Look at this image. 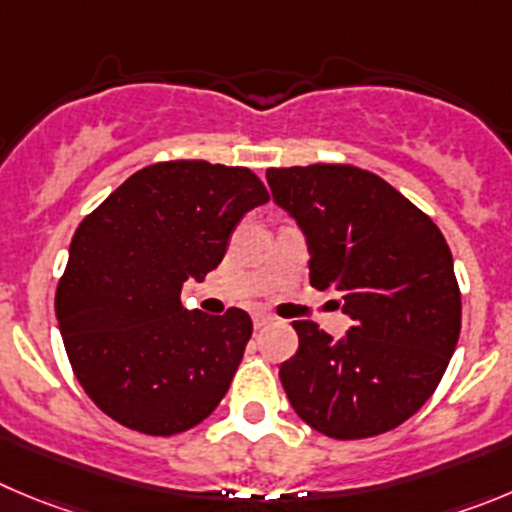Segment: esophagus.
Instances as JSON below:
<instances>
[{
  "label": "esophagus",
  "mask_w": 512,
  "mask_h": 512,
  "mask_svg": "<svg viewBox=\"0 0 512 512\" xmlns=\"http://www.w3.org/2000/svg\"><path fill=\"white\" fill-rule=\"evenodd\" d=\"M272 321H275V315L265 313V310H255V313H252V323H255V328L270 326Z\"/></svg>",
  "instance_id": "esophagus-1"
}]
</instances>
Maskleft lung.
Segmentation results:
<instances>
[{
  "instance_id": "left-lung-1",
  "label": "left lung",
  "mask_w": 512,
  "mask_h": 512,
  "mask_svg": "<svg viewBox=\"0 0 512 512\" xmlns=\"http://www.w3.org/2000/svg\"><path fill=\"white\" fill-rule=\"evenodd\" d=\"M272 199L303 229L310 285L343 293L353 326L333 341L295 321L280 366L295 414L333 439L407 422L442 381L462 323L452 252L437 224L381 176L348 164L267 169Z\"/></svg>"
}]
</instances>
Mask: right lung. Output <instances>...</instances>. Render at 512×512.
<instances>
[{
	"label": "right lung",
	"mask_w": 512,
	"mask_h": 512,
	"mask_svg": "<svg viewBox=\"0 0 512 512\" xmlns=\"http://www.w3.org/2000/svg\"><path fill=\"white\" fill-rule=\"evenodd\" d=\"M267 199L245 166L161 161L80 222L55 313L70 366L100 412L171 437L217 409L252 321L240 308L186 310L181 285L207 278L240 219Z\"/></svg>",
	"instance_id": "add662e5"
}]
</instances>
